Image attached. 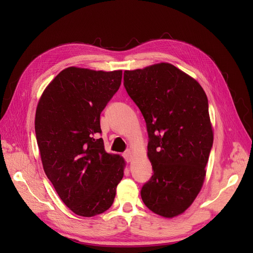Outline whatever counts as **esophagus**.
Listing matches in <instances>:
<instances>
[{"mask_svg":"<svg viewBox=\"0 0 253 253\" xmlns=\"http://www.w3.org/2000/svg\"><path fill=\"white\" fill-rule=\"evenodd\" d=\"M124 156H125V158H126V162H127V163H129V162H131V160L133 159V152H132L131 150H127L126 152H125Z\"/></svg>","mask_w":253,"mask_h":253,"instance_id":"esophagus-1","label":"esophagus"}]
</instances>
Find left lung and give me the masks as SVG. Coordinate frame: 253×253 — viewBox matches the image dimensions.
I'll use <instances>...</instances> for the list:
<instances>
[{
	"label": "left lung",
	"mask_w": 253,
	"mask_h": 253,
	"mask_svg": "<svg viewBox=\"0 0 253 253\" xmlns=\"http://www.w3.org/2000/svg\"><path fill=\"white\" fill-rule=\"evenodd\" d=\"M125 87L147 124L154 171L141 189L144 205L172 218L201 192L213 144L208 98L194 78L170 63L125 71Z\"/></svg>",
	"instance_id": "8db88e82"
}]
</instances>
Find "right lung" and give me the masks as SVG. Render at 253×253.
<instances>
[{
    "mask_svg": "<svg viewBox=\"0 0 253 253\" xmlns=\"http://www.w3.org/2000/svg\"><path fill=\"white\" fill-rule=\"evenodd\" d=\"M122 71L71 66L38 102L35 129L45 174L75 214L95 216L113 205L126 162L105 152L100 114L118 90Z\"/></svg>",
    "mask_w": 253,
    "mask_h": 253,
    "instance_id": "add662e5",
    "label": "right lung"
}]
</instances>
